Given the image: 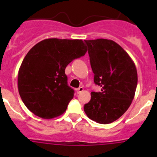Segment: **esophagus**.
<instances>
[{
  "label": "esophagus",
  "mask_w": 157,
  "mask_h": 157,
  "mask_svg": "<svg viewBox=\"0 0 157 157\" xmlns=\"http://www.w3.org/2000/svg\"><path fill=\"white\" fill-rule=\"evenodd\" d=\"M83 90H84V89H83V86H80V87L77 89V93H81V92H83Z\"/></svg>",
  "instance_id": "34e87169"
}]
</instances>
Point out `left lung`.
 Instances as JSON below:
<instances>
[{
    "mask_svg": "<svg viewBox=\"0 0 157 157\" xmlns=\"http://www.w3.org/2000/svg\"><path fill=\"white\" fill-rule=\"evenodd\" d=\"M88 46L94 83L101 92H92L84 105L89 118L109 124L120 118L131 105L137 84L134 61L118 44L110 39L84 40Z\"/></svg>",
    "mask_w": 157,
    "mask_h": 157,
    "instance_id": "left-lung-1",
    "label": "left lung"
}]
</instances>
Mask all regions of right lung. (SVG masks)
<instances>
[{"instance_id": "add662e5", "label": "right lung", "mask_w": 157, "mask_h": 157, "mask_svg": "<svg viewBox=\"0 0 157 157\" xmlns=\"http://www.w3.org/2000/svg\"><path fill=\"white\" fill-rule=\"evenodd\" d=\"M81 39L52 38L35 45L25 56L18 72V90L30 112L42 118L62 115L74 97L65 68L86 54Z\"/></svg>"}]
</instances>
